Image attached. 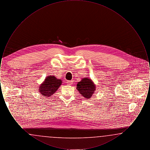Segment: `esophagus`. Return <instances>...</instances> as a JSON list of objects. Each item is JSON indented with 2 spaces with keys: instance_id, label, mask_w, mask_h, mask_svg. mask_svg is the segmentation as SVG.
I'll return each mask as SVG.
<instances>
[{
  "instance_id": "1",
  "label": "esophagus",
  "mask_w": 150,
  "mask_h": 150,
  "mask_svg": "<svg viewBox=\"0 0 150 150\" xmlns=\"http://www.w3.org/2000/svg\"><path fill=\"white\" fill-rule=\"evenodd\" d=\"M73 83V80H67L66 83L68 84H72Z\"/></svg>"
}]
</instances>
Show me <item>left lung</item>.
Segmentation results:
<instances>
[{
	"instance_id": "8db88e82",
	"label": "left lung",
	"mask_w": 150,
	"mask_h": 150,
	"mask_svg": "<svg viewBox=\"0 0 150 150\" xmlns=\"http://www.w3.org/2000/svg\"><path fill=\"white\" fill-rule=\"evenodd\" d=\"M77 89L86 99H89L94 93L96 86L89 79H83L77 84Z\"/></svg>"
}]
</instances>
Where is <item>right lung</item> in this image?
Segmentation results:
<instances>
[{
  "mask_svg": "<svg viewBox=\"0 0 150 150\" xmlns=\"http://www.w3.org/2000/svg\"><path fill=\"white\" fill-rule=\"evenodd\" d=\"M62 84V80L54 76L47 77L44 82L39 87L40 93L44 96L50 97L57 91L59 86Z\"/></svg>",
  "mask_w": 150,
  "mask_h": 150,
  "instance_id": "1",
  "label": "right lung"
}]
</instances>
